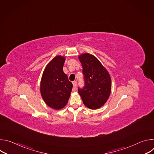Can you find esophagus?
<instances>
[{"label": "esophagus", "instance_id": "1", "mask_svg": "<svg viewBox=\"0 0 154 154\" xmlns=\"http://www.w3.org/2000/svg\"><path fill=\"white\" fill-rule=\"evenodd\" d=\"M72 84H73L74 87V88H76V86H77V82H76V81L72 82Z\"/></svg>", "mask_w": 154, "mask_h": 154}]
</instances>
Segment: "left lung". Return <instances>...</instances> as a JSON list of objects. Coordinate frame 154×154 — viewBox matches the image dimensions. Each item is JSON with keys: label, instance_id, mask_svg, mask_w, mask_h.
I'll list each match as a JSON object with an SVG mask.
<instances>
[{"label": "left lung", "instance_id": "obj_1", "mask_svg": "<svg viewBox=\"0 0 154 154\" xmlns=\"http://www.w3.org/2000/svg\"><path fill=\"white\" fill-rule=\"evenodd\" d=\"M79 59L83 67L85 86L79 88V93L84 105L96 109L107 101L112 90V80L107 70L93 55L81 54Z\"/></svg>", "mask_w": 154, "mask_h": 154}]
</instances>
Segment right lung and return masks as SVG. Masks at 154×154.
Returning a JSON list of instances; mask_svg holds the SVG:
<instances>
[{
  "label": "right lung",
  "mask_w": 154,
  "mask_h": 154,
  "mask_svg": "<svg viewBox=\"0 0 154 154\" xmlns=\"http://www.w3.org/2000/svg\"><path fill=\"white\" fill-rule=\"evenodd\" d=\"M65 57L57 55L46 66L41 80L40 92L45 103L54 109H60L68 103L72 84L63 72Z\"/></svg>",
  "instance_id": "right-lung-1"
}]
</instances>
